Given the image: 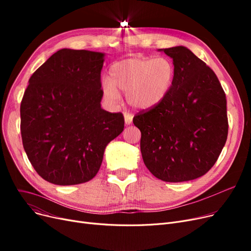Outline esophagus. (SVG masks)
<instances>
[{"mask_svg": "<svg viewBox=\"0 0 251 251\" xmlns=\"http://www.w3.org/2000/svg\"><path fill=\"white\" fill-rule=\"evenodd\" d=\"M132 119H133V117L131 116V115H129L127 113L124 114V120H125V124L126 125H130L131 123H132Z\"/></svg>", "mask_w": 251, "mask_h": 251, "instance_id": "obj_1", "label": "esophagus"}]
</instances>
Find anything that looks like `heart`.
Instances as JSON below:
<instances>
[{"label": "heart", "mask_w": 251, "mask_h": 251, "mask_svg": "<svg viewBox=\"0 0 251 251\" xmlns=\"http://www.w3.org/2000/svg\"><path fill=\"white\" fill-rule=\"evenodd\" d=\"M175 79L174 66L169 59L128 58L115 62L108 79L101 81L103 97L116 102L126 92V101L133 109L149 111L157 107L169 95Z\"/></svg>", "instance_id": "heart-1"}]
</instances>
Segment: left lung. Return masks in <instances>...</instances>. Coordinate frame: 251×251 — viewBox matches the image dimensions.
Wrapping results in <instances>:
<instances>
[{
    "instance_id": "left-lung-1",
    "label": "left lung",
    "mask_w": 251,
    "mask_h": 251,
    "mask_svg": "<svg viewBox=\"0 0 251 251\" xmlns=\"http://www.w3.org/2000/svg\"><path fill=\"white\" fill-rule=\"evenodd\" d=\"M175 79L157 107L133 118L150 172L166 182L200 178L217 162L228 135L227 100L215 72L186 47L160 49Z\"/></svg>"
}]
</instances>
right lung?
Segmentation results:
<instances>
[{
  "label": "right lung",
  "instance_id": "right-lung-1",
  "mask_svg": "<svg viewBox=\"0 0 251 251\" xmlns=\"http://www.w3.org/2000/svg\"><path fill=\"white\" fill-rule=\"evenodd\" d=\"M104 54L62 49L29 78L20 105L24 151L46 181L87 182L100 168L108 143L124 130L121 113L100 108Z\"/></svg>",
  "mask_w": 251,
  "mask_h": 251
}]
</instances>
